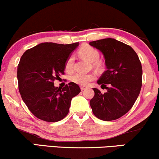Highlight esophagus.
Instances as JSON below:
<instances>
[{
  "mask_svg": "<svg viewBox=\"0 0 159 159\" xmlns=\"http://www.w3.org/2000/svg\"><path fill=\"white\" fill-rule=\"evenodd\" d=\"M80 88H81L82 90H84V89H85V88H87V86H85V85H81V86H80Z\"/></svg>",
  "mask_w": 159,
  "mask_h": 159,
  "instance_id": "34e87169",
  "label": "esophagus"
}]
</instances>
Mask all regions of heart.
I'll return each mask as SVG.
<instances>
[{
	"instance_id": "heart-1",
	"label": "heart",
	"mask_w": 159,
	"mask_h": 159,
	"mask_svg": "<svg viewBox=\"0 0 159 159\" xmlns=\"http://www.w3.org/2000/svg\"><path fill=\"white\" fill-rule=\"evenodd\" d=\"M79 52L82 57L92 62L97 61L98 57H99V52H98L97 49L91 46H89V45H85V46L82 47L80 49ZM74 63H75L74 56L73 55H70L67 58L65 63L66 71L69 72V73L73 71ZM96 65L98 66L99 63L96 62ZM95 77H96V75H95L94 73H80V72H77V73L74 74L71 76V80L72 82H75V83L81 84V85H86L90 81L93 80Z\"/></svg>"
}]
</instances>
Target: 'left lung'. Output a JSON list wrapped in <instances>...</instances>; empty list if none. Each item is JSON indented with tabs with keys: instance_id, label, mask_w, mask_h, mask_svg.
<instances>
[{
	"instance_id": "obj_1",
	"label": "left lung",
	"mask_w": 159,
	"mask_h": 159,
	"mask_svg": "<svg viewBox=\"0 0 159 159\" xmlns=\"http://www.w3.org/2000/svg\"><path fill=\"white\" fill-rule=\"evenodd\" d=\"M89 44L102 53L107 68L97 81L107 92L93 88L95 95L90 105L100 120H116L131 110L139 96L143 80L141 62L131 47L115 39H100Z\"/></svg>"
}]
</instances>
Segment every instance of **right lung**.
Masks as SVG:
<instances>
[{"label": "right lung", "instance_id": "right-lung-1", "mask_svg": "<svg viewBox=\"0 0 159 159\" xmlns=\"http://www.w3.org/2000/svg\"><path fill=\"white\" fill-rule=\"evenodd\" d=\"M79 43H41L26 50L17 66L21 97L36 117L57 122L69 113L71 99L81 91L77 84L55 87L54 81L64 74L65 63Z\"/></svg>", "mask_w": 159, "mask_h": 159}]
</instances>
